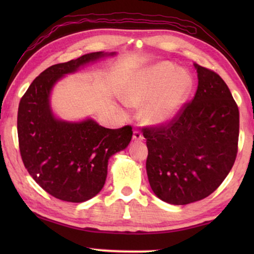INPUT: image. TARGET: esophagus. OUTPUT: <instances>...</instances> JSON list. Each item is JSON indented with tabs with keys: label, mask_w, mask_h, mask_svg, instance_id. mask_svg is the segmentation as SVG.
<instances>
[{
	"label": "esophagus",
	"mask_w": 254,
	"mask_h": 254,
	"mask_svg": "<svg viewBox=\"0 0 254 254\" xmlns=\"http://www.w3.org/2000/svg\"><path fill=\"white\" fill-rule=\"evenodd\" d=\"M133 140H135V141L143 140L142 133H141L139 130H134V131H133Z\"/></svg>",
	"instance_id": "esophagus-1"
}]
</instances>
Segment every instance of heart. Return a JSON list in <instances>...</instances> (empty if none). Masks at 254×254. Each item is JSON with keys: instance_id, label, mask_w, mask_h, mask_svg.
Returning <instances> with one entry per match:
<instances>
[{"instance_id": "b5f03b06", "label": "heart", "mask_w": 254, "mask_h": 254, "mask_svg": "<svg viewBox=\"0 0 254 254\" xmlns=\"http://www.w3.org/2000/svg\"><path fill=\"white\" fill-rule=\"evenodd\" d=\"M194 86L187 70L170 62H162L133 76L122 94L128 106H142L141 118L150 126H161L175 119Z\"/></svg>"}]
</instances>
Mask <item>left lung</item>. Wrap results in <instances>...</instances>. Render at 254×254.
Listing matches in <instances>:
<instances>
[{"label": "left lung", "instance_id": "obj_1", "mask_svg": "<svg viewBox=\"0 0 254 254\" xmlns=\"http://www.w3.org/2000/svg\"><path fill=\"white\" fill-rule=\"evenodd\" d=\"M194 66L198 86L192 101L168 124L143 128L150 186L173 205L194 203L216 190L238 153V105L220 75Z\"/></svg>", "mask_w": 254, "mask_h": 254}]
</instances>
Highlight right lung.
I'll return each mask as SVG.
<instances>
[{"label": "right lung", "instance_id": "1", "mask_svg": "<svg viewBox=\"0 0 254 254\" xmlns=\"http://www.w3.org/2000/svg\"><path fill=\"white\" fill-rule=\"evenodd\" d=\"M114 55L98 51L47 68L20 101L21 158L36 183L58 199L83 203L96 196L105 184L109 159L126 149L132 139L130 126L106 128L93 119L63 121L50 106L51 89L64 76Z\"/></svg>", "mask_w": 254, "mask_h": 254}]
</instances>
